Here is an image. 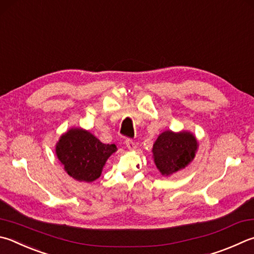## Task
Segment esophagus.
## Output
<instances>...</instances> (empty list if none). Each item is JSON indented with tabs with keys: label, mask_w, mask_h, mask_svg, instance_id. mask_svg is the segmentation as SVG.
<instances>
[{
	"label": "esophagus",
	"mask_w": 254,
	"mask_h": 254,
	"mask_svg": "<svg viewBox=\"0 0 254 254\" xmlns=\"http://www.w3.org/2000/svg\"><path fill=\"white\" fill-rule=\"evenodd\" d=\"M126 144H127L128 150H135L136 149V143L133 141V140H131V139H127L126 140Z\"/></svg>",
	"instance_id": "1"
}]
</instances>
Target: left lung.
Here are the masks:
<instances>
[{
	"label": "left lung",
	"instance_id": "obj_1",
	"mask_svg": "<svg viewBox=\"0 0 254 254\" xmlns=\"http://www.w3.org/2000/svg\"><path fill=\"white\" fill-rule=\"evenodd\" d=\"M197 141L192 133L165 131L153 144L154 163L162 175H171L187 167L194 159Z\"/></svg>",
	"mask_w": 254,
	"mask_h": 254
}]
</instances>
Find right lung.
I'll list each match as a JSON object with an SVG mask.
<instances>
[{"label":"right lung","mask_w":254,"mask_h":254,"mask_svg":"<svg viewBox=\"0 0 254 254\" xmlns=\"http://www.w3.org/2000/svg\"><path fill=\"white\" fill-rule=\"evenodd\" d=\"M115 144H104L89 131L71 128L60 137L55 152L67 174L77 181L92 182L98 179Z\"/></svg>","instance_id":"add662e5"}]
</instances>
